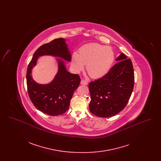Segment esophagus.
Instances as JSON below:
<instances>
[{"instance_id":"esophagus-1","label":"esophagus","mask_w":161,"mask_h":161,"mask_svg":"<svg viewBox=\"0 0 161 161\" xmlns=\"http://www.w3.org/2000/svg\"><path fill=\"white\" fill-rule=\"evenodd\" d=\"M81 84H82V85H87L88 83L86 80H81Z\"/></svg>"}]
</instances>
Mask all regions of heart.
<instances>
[{"label": "heart", "mask_w": 161, "mask_h": 161, "mask_svg": "<svg viewBox=\"0 0 161 161\" xmlns=\"http://www.w3.org/2000/svg\"><path fill=\"white\" fill-rule=\"evenodd\" d=\"M115 60L112 49L98 43L87 44L80 48L78 54L72 55L71 63L74 70L80 72L86 65L89 75L98 78L107 74Z\"/></svg>", "instance_id": "heart-1"}]
</instances>
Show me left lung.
<instances>
[{
    "label": "left lung",
    "mask_w": 161,
    "mask_h": 161,
    "mask_svg": "<svg viewBox=\"0 0 161 161\" xmlns=\"http://www.w3.org/2000/svg\"><path fill=\"white\" fill-rule=\"evenodd\" d=\"M119 61L104 77L91 82L89 109L98 117L113 116L122 111L130 99L135 81L130 59L124 54L116 58Z\"/></svg>",
    "instance_id": "left-lung-1"
}]
</instances>
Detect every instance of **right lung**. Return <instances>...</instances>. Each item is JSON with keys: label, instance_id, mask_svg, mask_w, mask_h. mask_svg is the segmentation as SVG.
<instances>
[{"label": "right lung", "instance_id": "obj_1", "mask_svg": "<svg viewBox=\"0 0 161 161\" xmlns=\"http://www.w3.org/2000/svg\"><path fill=\"white\" fill-rule=\"evenodd\" d=\"M45 55L58 57L66 61H70L71 59V55L63 38L54 39L38 47L27 68L28 95L34 106L40 111L51 116L61 115L69 109L70 100L79 86L81 79L78 74L67 71L64 63L59 59L58 73L51 83L40 84L35 82L31 77V70L36 64L38 57Z\"/></svg>", "mask_w": 161, "mask_h": 161}]
</instances>
